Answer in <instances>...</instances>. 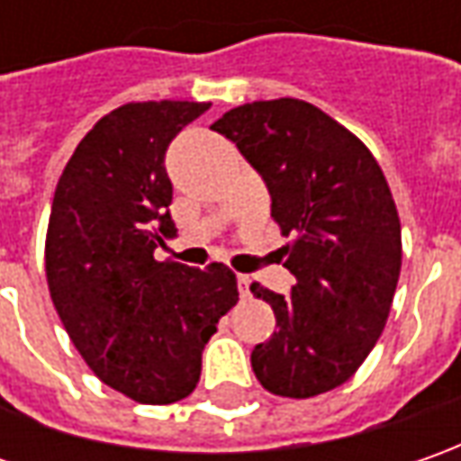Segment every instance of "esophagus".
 Listing matches in <instances>:
<instances>
[{"instance_id":"1","label":"esophagus","mask_w":461,"mask_h":461,"mask_svg":"<svg viewBox=\"0 0 461 461\" xmlns=\"http://www.w3.org/2000/svg\"><path fill=\"white\" fill-rule=\"evenodd\" d=\"M236 279H239L240 297H249V285H251V276H249V275H239V276H236Z\"/></svg>"}]
</instances>
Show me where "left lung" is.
<instances>
[{
    "instance_id": "left-lung-1",
    "label": "left lung",
    "mask_w": 461,
    "mask_h": 461,
    "mask_svg": "<svg viewBox=\"0 0 461 461\" xmlns=\"http://www.w3.org/2000/svg\"><path fill=\"white\" fill-rule=\"evenodd\" d=\"M264 176L285 236L290 294L258 282L276 330L251 351L264 390L315 398L362 366L390 315L402 264L400 218L377 158L341 122L303 99L233 107L210 125Z\"/></svg>"
}]
</instances>
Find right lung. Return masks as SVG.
<instances>
[{
  "label": "right lung",
  "mask_w": 461,
  "mask_h": 461,
  "mask_svg": "<svg viewBox=\"0 0 461 461\" xmlns=\"http://www.w3.org/2000/svg\"><path fill=\"white\" fill-rule=\"evenodd\" d=\"M207 102H128L81 138L56 185L45 276L63 328L104 384L146 405L186 398L203 348L239 303L225 264L156 261L176 233L164 156Z\"/></svg>",
  "instance_id": "add662e5"
}]
</instances>
